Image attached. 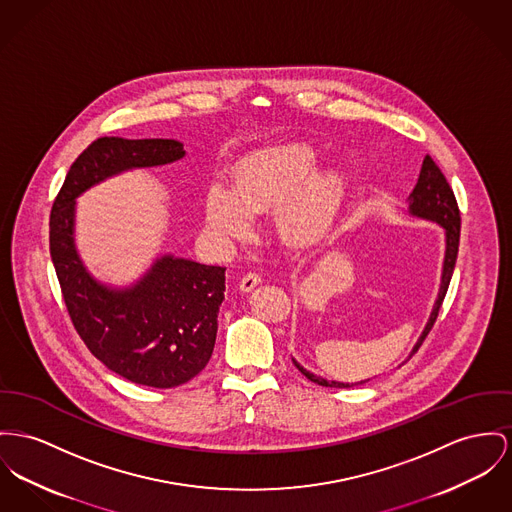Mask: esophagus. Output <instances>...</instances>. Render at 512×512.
<instances>
[{
    "instance_id": "obj_1",
    "label": "esophagus",
    "mask_w": 512,
    "mask_h": 512,
    "mask_svg": "<svg viewBox=\"0 0 512 512\" xmlns=\"http://www.w3.org/2000/svg\"><path fill=\"white\" fill-rule=\"evenodd\" d=\"M260 281H262V275H260V273L248 272L240 279V289H242V291H250V289H254Z\"/></svg>"
}]
</instances>
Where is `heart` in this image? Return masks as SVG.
I'll list each match as a JSON object with an SVG mask.
<instances>
[{"instance_id":"obj_1","label":"heart","mask_w":512,"mask_h":512,"mask_svg":"<svg viewBox=\"0 0 512 512\" xmlns=\"http://www.w3.org/2000/svg\"><path fill=\"white\" fill-rule=\"evenodd\" d=\"M320 153L301 141L262 147L242 157L233 190L213 182L205 192V219L215 237L242 240L254 229V213L275 207V225L285 242L310 246L334 227L347 190L338 169H316Z\"/></svg>"}]
</instances>
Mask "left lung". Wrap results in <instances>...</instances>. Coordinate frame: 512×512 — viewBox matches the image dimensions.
Listing matches in <instances>:
<instances>
[{
	"label": "left lung",
	"mask_w": 512,
	"mask_h": 512,
	"mask_svg": "<svg viewBox=\"0 0 512 512\" xmlns=\"http://www.w3.org/2000/svg\"><path fill=\"white\" fill-rule=\"evenodd\" d=\"M409 211L417 217L435 221L439 225H443L446 231V252H444V268H443V281H441V291H439V299L433 308V314L429 318V324L423 332V336L417 341V345L413 347V353H417V349L421 347V343L427 338V334L431 332L433 324L437 322L439 310L443 307L444 297L452 279V272L456 266V256H458V244H460V209H458V202L454 198V192L450 188V184L446 182L443 171L437 167V163L427 155L423 159L421 165V172H419V180L409 196ZM411 353V355H413ZM295 367L307 376L308 380L320 384V386H330V388H349L355 384H343V382H330L324 380L320 376H314L312 373L305 371L297 361H293ZM369 380L357 382V384H365Z\"/></svg>",
	"instance_id": "left-lung-1"
}]
</instances>
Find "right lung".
Returning a JSON list of instances; mask_svg holds the SVG:
<instances>
[{
    "mask_svg": "<svg viewBox=\"0 0 512 512\" xmlns=\"http://www.w3.org/2000/svg\"><path fill=\"white\" fill-rule=\"evenodd\" d=\"M180 157L184 147L174 139L99 137L69 167L50 211V256L73 328L110 371L151 388L180 386L209 363L225 268L163 256L136 287L112 291L77 258L73 207L106 176Z\"/></svg>",
    "mask_w": 512,
    "mask_h": 512,
    "instance_id": "right-lung-1",
    "label": "right lung"
}]
</instances>
